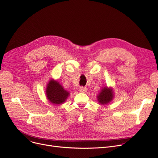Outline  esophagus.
<instances>
[{
    "label": "esophagus",
    "mask_w": 158,
    "mask_h": 158,
    "mask_svg": "<svg viewBox=\"0 0 158 158\" xmlns=\"http://www.w3.org/2000/svg\"><path fill=\"white\" fill-rule=\"evenodd\" d=\"M86 90H87V89H86V87L81 86V87L79 88V91H80L81 92H82V93H85V92H86Z\"/></svg>",
    "instance_id": "esophagus-1"
}]
</instances>
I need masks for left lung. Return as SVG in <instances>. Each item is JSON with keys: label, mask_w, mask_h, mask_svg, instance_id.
<instances>
[{"label": "left lung", "mask_w": 158, "mask_h": 158, "mask_svg": "<svg viewBox=\"0 0 158 158\" xmlns=\"http://www.w3.org/2000/svg\"><path fill=\"white\" fill-rule=\"evenodd\" d=\"M113 97V92L111 89L107 88L106 87L104 88L101 92L98 95V101L101 104H106L112 101Z\"/></svg>", "instance_id": "obj_1"}]
</instances>
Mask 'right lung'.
Masks as SVG:
<instances>
[{"label":"right lung","mask_w":158,"mask_h":158,"mask_svg":"<svg viewBox=\"0 0 158 158\" xmlns=\"http://www.w3.org/2000/svg\"><path fill=\"white\" fill-rule=\"evenodd\" d=\"M46 94L49 101L55 104H60L64 102L69 95V93L63 89L59 82L53 80L48 82Z\"/></svg>","instance_id":"1"}]
</instances>
